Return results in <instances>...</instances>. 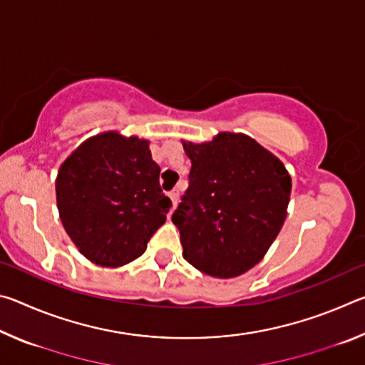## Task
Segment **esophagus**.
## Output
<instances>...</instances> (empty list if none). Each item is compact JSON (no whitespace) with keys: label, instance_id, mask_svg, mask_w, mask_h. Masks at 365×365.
Returning <instances> with one entry per match:
<instances>
[{"label":"esophagus","instance_id":"34e87169","mask_svg":"<svg viewBox=\"0 0 365 365\" xmlns=\"http://www.w3.org/2000/svg\"><path fill=\"white\" fill-rule=\"evenodd\" d=\"M169 197H170V202H172V209H174L177 206V202H178V190H172L169 193Z\"/></svg>","mask_w":365,"mask_h":365}]
</instances>
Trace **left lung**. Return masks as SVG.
I'll list each match as a JSON object with an SVG mask.
<instances>
[{
    "label": "left lung",
    "instance_id": "1",
    "mask_svg": "<svg viewBox=\"0 0 365 365\" xmlns=\"http://www.w3.org/2000/svg\"><path fill=\"white\" fill-rule=\"evenodd\" d=\"M190 187L172 215L183 257L206 275L233 279L262 261L287 219L292 177L245 133L182 140Z\"/></svg>",
    "mask_w": 365,
    "mask_h": 365
}]
</instances>
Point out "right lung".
<instances>
[{"label":"right lung","instance_id":"obj_1","mask_svg":"<svg viewBox=\"0 0 365 365\" xmlns=\"http://www.w3.org/2000/svg\"><path fill=\"white\" fill-rule=\"evenodd\" d=\"M159 172L150 141L117 130L90 137L67 156L56 201L80 255L101 267H122L143 255L170 207Z\"/></svg>","mask_w":365,"mask_h":365}]
</instances>
